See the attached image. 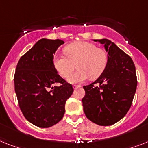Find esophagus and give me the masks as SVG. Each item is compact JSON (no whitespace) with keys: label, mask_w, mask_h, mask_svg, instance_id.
I'll return each mask as SVG.
<instances>
[{"label":"esophagus","mask_w":148,"mask_h":148,"mask_svg":"<svg viewBox=\"0 0 148 148\" xmlns=\"http://www.w3.org/2000/svg\"><path fill=\"white\" fill-rule=\"evenodd\" d=\"M80 87H81V85H76V84L73 85V88H74V89H77V88H80Z\"/></svg>","instance_id":"esophagus-1"}]
</instances>
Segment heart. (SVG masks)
Returning <instances> with one entry per match:
<instances>
[{
	"instance_id": "b5f03b06",
	"label": "heart",
	"mask_w": 148,
	"mask_h": 148,
	"mask_svg": "<svg viewBox=\"0 0 148 148\" xmlns=\"http://www.w3.org/2000/svg\"><path fill=\"white\" fill-rule=\"evenodd\" d=\"M65 55H56L53 64L63 77H67L77 66L78 71L70 76L71 83H78L90 78H97L104 71L108 55L102 48L96 47L92 43L77 41L67 45L64 48Z\"/></svg>"
}]
</instances>
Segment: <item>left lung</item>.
I'll return each instance as SVG.
<instances>
[{"mask_svg":"<svg viewBox=\"0 0 148 148\" xmlns=\"http://www.w3.org/2000/svg\"><path fill=\"white\" fill-rule=\"evenodd\" d=\"M94 40L103 45L108 63L95 82L84 86V112L95 124L109 126L123 118L131 108L138 84L135 66L114 43L108 39Z\"/></svg>","mask_w":148,"mask_h":148,"instance_id":"left-lung-1","label":"left lung"}]
</instances>
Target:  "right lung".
I'll return each instance as SVG.
<instances>
[{
    "label": "right lung",
    "mask_w": 148,
    "mask_h": 148,
    "mask_svg": "<svg viewBox=\"0 0 148 148\" xmlns=\"http://www.w3.org/2000/svg\"><path fill=\"white\" fill-rule=\"evenodd\" d=\"M63 44L59 39H40L20 58L16 67L14 81L20 109L39 127H50L62 119L65 103L74 91L53 64V54Z\"/></svg>",
    "instance_id": "add662e5"
}]
</instances>
